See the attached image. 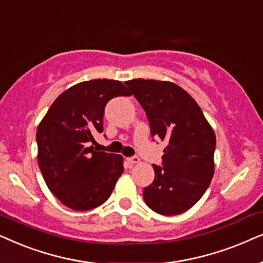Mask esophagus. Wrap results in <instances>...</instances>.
Returning <instances> with one entry per match:
<instances>
[{
	"label": "esophagus",
	"mask_w": 263,
	"mask_h": 263,
	"mask_svg": "<svg viewBox=\"0 0 263 263\" xmlns=\"http://www.w3.org/2000/svg\"><path fill=\"white\" fill-rule=\"evenodd\" d=\"M127 161H128V163H131V164H136V163H138V162H139V157H138V156H131V157H127Z\"/></svg>",
	"instance_id": "1"
}]
</instances>
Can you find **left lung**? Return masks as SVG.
I'll return each mask as SVG.
<instances>
[{"label": "left lung", "instance_id": "left-lung-1", "mask_svg": "<svg viewBox=\"0 0 263 263\" xmlns=\"http://www.w3.org/2000/svg\"><path fill=\"white\" fill-rule=\"evenodd\" d=\"M138 101L153 137L166 139L162 166L143 190L146 205L162 215L186 212L202 197L214 174L215 134L196 101L171 82H125Z\"/></svg>", "mask_w": 263, "mask_h": 263}]
</instances>
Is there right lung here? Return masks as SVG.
<instances>
[{"label":"right lung","mask_w":263,"mask_h":263,"mask_svg":"<svg viewBox=\"0 0 263 263\" xmlns=\"http://www.w3.org/2000/svg\"><path fill=\"white\" fill-rule=\"evenodd\" d=\"M131 96L119 80L76 84L54 101L37 128L38 166L49 190L73 211H89L109 198L124 172L122 156L96 152L106 104Z\"/></svg>","instance_id":"1"}]
</instances>
